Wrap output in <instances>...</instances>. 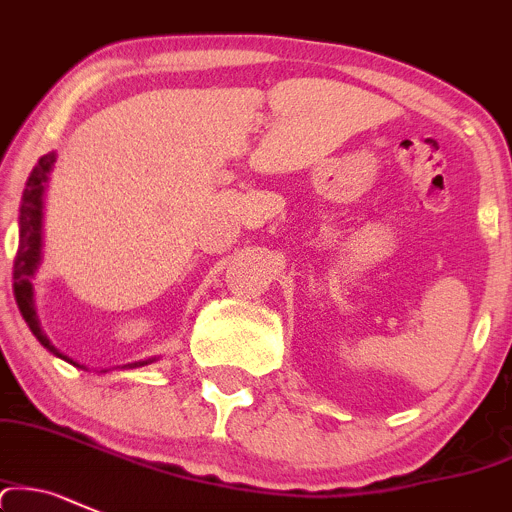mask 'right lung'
<instances>
[{
  "label": "right lung",
  "instance_id": "1",
  "mask_svg": "<svg viewBox=\"0 0 512 512\" xmlns=\"http://www.w3.org/2000/svg\"><path fill=\"white\" fill-rule=\"evenodd\" d=\"M53 163H56V153H46L41 161L36 163V168L31 170L29 180H26L24 195H21V207H19V249H16L14 258V298L19 305L21 315H24L26 324L34 332V337L46 346L48 351L60 356V359L70 361L68 356H63L60 351L48 342V337L43 334L41 322L36 315V302H34V283L31 278L36 276L38 266H41V246H43V192H46V180L51 173ZM148 361H136L129 364L131 368L151 364ZM75 364V361H70Z\"/></svg>",
  "mask_w": 512,
  "mask_h": 512
}]
</instances>
